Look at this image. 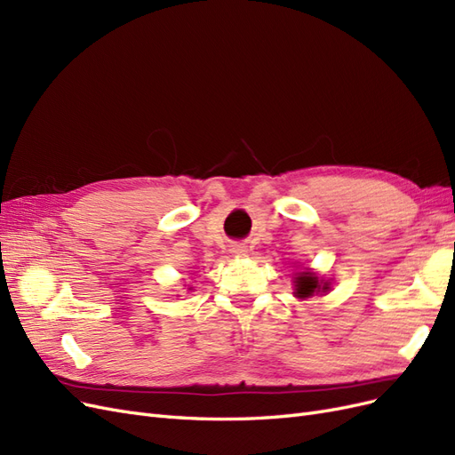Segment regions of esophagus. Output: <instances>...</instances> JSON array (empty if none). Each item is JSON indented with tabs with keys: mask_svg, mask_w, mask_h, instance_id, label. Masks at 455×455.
I'll list each match as a JSON object with an SVG mask.
<instances>
[{
	"mask_svg": "<svg viewBox=\"0 0 455 455\" xmlns=\"http://www.w3.org/2000/svg\"><path fill=\"white\" fill-rule=\"evenodd\" d=\"M231 252L235 254V256H241V254H244V252H246V249H244L243 244H233V246H231Z\"/></svg>",
	"mask_w": 455,
	"mask_h": 455,
	"instance_id": "1",
	"label": "esophagus"
}]
</instances>
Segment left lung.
Returning <instances> with one entry per match:
<instances>
[{"label": "left lung", "instance_id": "left-lung-1", "mask_svg": "<svg viewBox=\"0 0 455 455\" xmlns=\"http://www.w3.org/2000/svg\"><path fill=\"white\" fill-rule=\"evenodd\" d=\"M319 288H321V284H319V279L315 277L313 273H299V277H296V296L298 298H307V296H311L315 291L319 292ZM326 284L323 286V291H326Z\"/></svg>", "mask_w": 455, "mask_h": 455}]
</instances>
